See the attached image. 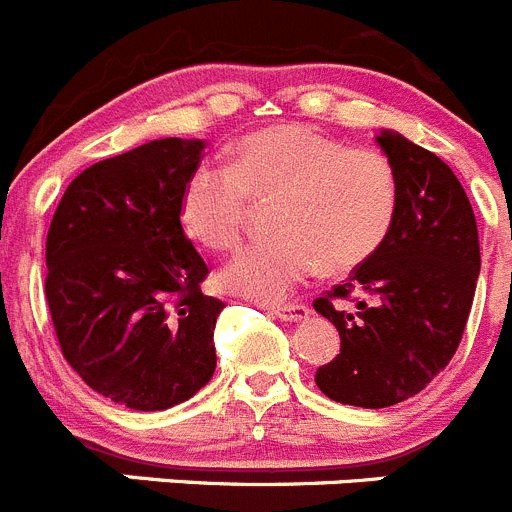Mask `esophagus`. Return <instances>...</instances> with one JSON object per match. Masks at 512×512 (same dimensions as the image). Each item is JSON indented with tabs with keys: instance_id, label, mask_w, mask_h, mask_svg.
<instances>
[{
	"instance_id": "34e87169",
	"label": "esophagus",
	"mask_w": 512,
	"mask_h": 512,
	"mask_svg": "<svg viewBox=\"0 0 512 512\" xmlns=\"http://www.w3.org/2000/svg\"><path fill=\"white\" fill-rule=\"evenodd\" d=\"M271 314H274V317H279V320L297 322V320H304V317H307L309 309H307V304L292 302V304H279V307H271Z\"/></svg>"
}]
</instances>
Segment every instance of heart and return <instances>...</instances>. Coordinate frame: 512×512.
Here are the masks:
<instances>
[{
    "label": "heart",
    "mask_w": 512,
    "mask_h": 512,
    "mask_svg": "<svg viewBox=\"0 0 512 512\" xmlns=\"http://www.w3.org/2000/svg\"><path fill=\"white\" fill-rule=\"evenodd\" d=\"M248 203L269 205L271 231L220 274L228 292L279 302L320 269L345 274L383 246L398 210V177L378 149L345 147L302 124H276L241 139L220 167L192 172L180 223L210 251H233Z\"/></svg>",
    "instance_id": "heart-1"
}]
</instances>
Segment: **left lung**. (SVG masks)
Returning a JSON list of instances; mask_svg holds the SVG:
<instances>
[{
    "label": "left lung",
    "mask_w": 512,
    "mask_h": 512,
    "mask_svg": "<svg viewBox=\"0 0 512 512\" xmlns=\"http://www.w3.org/2000/svg\"><path fill=\"white\" fill-rule=\"evenodd\" d=\"M375 142L398 177L391 233L345 284L314 299L340 332V353L317 368L314 383L360 409L396 406L447 368L480 276L475 213L449 164L396 131ZM340 301L356 307L342 310Z\"/></svg>",
    "instance_id": "obj_1"
}]
</instances>
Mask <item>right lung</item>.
<instances>
[{
    "label": "right lung",
    "mask_w": 512,
    "mask_h": 512,
    "mask_svg": "<svg viewBox=\"0 0 512 512\" xmlns=\"http://www.w3.org/2000/svg\"><path fill=\"white\" fill-rule=\"evenodd\" d=\"M203 139H157L91 164L65 190L45 243V297L63 358L126 409L164 411L213 378L225 304L205 297L180 195Z\"/></svg>",
    "instance_id": "add662e5"
}]
</instances>
